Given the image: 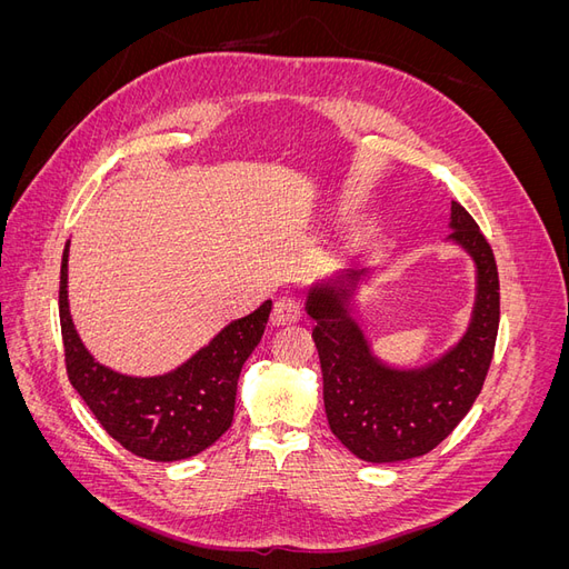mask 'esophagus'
Here are the masks:
<instances>
[{
  "label": "esophagus",
  "instance_id": "esophagus-1",
  "mask_svg": "<svg viewBox=\"0 0 569 569\" xmlns=\"http://www.w3.org/2000/svg\"><path fill=\"white\" fill-rule=\"evenodd\" d=\"M299 318H301V306L295 295H282L274 299L272 313H270L272 325H289V322H297Z\"/></svg>",
  "mask_w": 569,
  "mask_h": 569
}]
</instances>
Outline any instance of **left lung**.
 Instances as JSON below:
<instances>
[{
	"label": "left lung",
	"mask_w": 569,
	"mask_h": 569,
	"mask_svg": "<svg viewBox=\"0 0 569 569\" xmlns=\"http://www.w3.org/2000/svg\"><path fill=\"white\" fill-rule=\"evenodd\" d=\"M451 234L475 263V303L462 337L420 366H391L375 353L358 316V291L372 270H347L306 291L316 320L327 422L347 449L368 462L425 456L468 416L493 358L501 297L493 251L472 216L451 201Z\"/></svg>",
	"instance_id": "1"
}]
</instances>
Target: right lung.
<instances>
[{
  "label": "right lung",
  "instance_id": "obj_1",
  "mask_svg": "<svg viewBox=\"0 0 569 569\" xmlns=\"http://www.w3.org/2000/svg\"><path fill=\"white\" fill-rule=\"evenodd\" d=\"M68 249L71 239L61 261L59 318L73 389L99 425L134 456L173 462L209 449L232 425L239 372L263 337L272 301L228 322L173 370L149 377L123 375L99 363L76 330L68 306Z\"/></svg>",
  "mask_w": 569,
  "mask_h": 569
}]
</instances>
